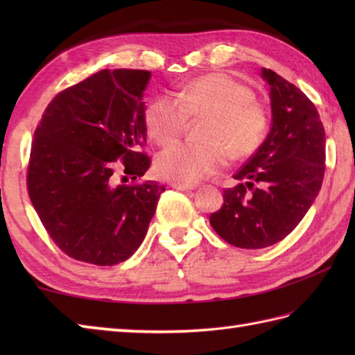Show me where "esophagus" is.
<instances>
[{"label":"esophagus","mask_w":355,"mask_h":355,"mask_svg":"<svg viewBox=\"0 0 355 355\" xmlns=\"http://www.w3.org/2000/svg\"><path fill=\"white\" fill-rule=\"evenodd\" d=\"M173 189H178V191H183V192H189V191H193L195 186L192 184H183V183H172L171 184Z\"/></svg>","instance_id":"esophagus-1"}]
</instances>
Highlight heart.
<instances>
[{
  "mask_svg": "<svg viewBox=\"0 0 355 355\" xmlns=\"http://www.w3.org/2000/svg\"><path fill=\"white\" fill-rule=\"evenodd\" d=\"M209 116L202 139L163 149L155 169L166 180L193 184L220 172L233 157L244 158L259 149L268 132V112L250 87L225 73H212L187 84L177 94L149 102L145 122L150 137L162 145L186 130L189 117Z\"/></svg>",
  "mask_w": 355,
  "mask_h": 355,
  "instance_id": "b5f03b06",
  "label": "heart"
}]
</instances>
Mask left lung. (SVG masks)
Wrapping results in <instances>:
<instances>
[{
  "label": "left lung",
  "mask_w": 355,
  "mask_h": 355,
  "mask_svg": "<svg viewBox=\"0 0 355 355\" xmlns=\"http://www.w3.org/2000/svg\"><path fill=\"white\" fill-rule=\"evenodd\" d=\"M262 78L270 85L271 130L209 220L225 243L239 248H263L290 235L325 175V130L314 103L273 70L262 69Z\"/></svg>",
  "instance_id": "1"
}]
</instances>
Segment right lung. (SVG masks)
Returning a JSON list of instances; mask_svg holds the SVG:
<instances>
[{
	"label": "right lung",
	"instance_id": "add662e5",
	"mask_svg": "<svg viewBox=\"0 0 355 355\" xmlns=\"http://www.w3.org/2000/svg\"><path fill=\"white\" fill-rule=\"evenodd\" d=\"M149 78L146 70L97 71L56 94L35 130L28 197L50 238L73 259L116 266L145 239L164 191L157 182L134 183L150 164L141 150ZM120 173L131 185L116 182Z\"/></svg>",
	"mask_w": 355,
	"mask_h": 355
}]
</instances>
